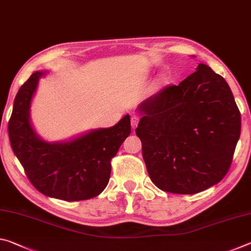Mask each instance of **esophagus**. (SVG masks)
<instances>
[{
    "label": "esophagus",
    "mask_w": 251,
    "mask_h": 251,
    "mask_svg": "<svg viewBox=\"0 0 251 251\" xmlns=\"http://www.w3.org/2000/svg\"><path fill=\"white\" fill-rule=\"evenodd\" d=\"M138 122H139V117L138 116L131 115V117H130V124H131V127H133L134 129L136 128V127H137Z\"/></svg>",
    "instance_id": "obj_1"
}]
</instances>
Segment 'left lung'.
<instances>
[{
    "instance_id": "8db88e82",
    "label": "left lung",
    "mask_w": 251,
    "mask_h": 251,
    "mask_svg": "<svg viewBox=\"0 0 251 251\" xmlns=\"http://www.w3.org/2000/svg\"><path fill=\"white\" fill-rule=\"evenodd\" d=\"M136 135L151 181L164 192L201 193L230 167L241 117L230 87L209 66L169 85L138 106Z\"/></svg>"
}]
</instances>
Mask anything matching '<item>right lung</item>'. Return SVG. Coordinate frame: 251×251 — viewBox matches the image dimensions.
<instances>
[{
	"mask_svg": "<svg viewBox=\"0 0 251 251\" xmlns=\"http://www.w3.org/2000/svg\"><path fill=\"white\" fill-rule=\"evenodd\" d=\"M35 72L15 96L8 121V137L29 181L45 196L77 201L99 196L107 186L110 160L130 134L125 115L109 128L90 130L69 142L48 143L33 129L29 107L40 78Z\"/></svg>",
	"mask_w": 251,
	"mask_h": 251,
	"instance_id": "1",
	"label": "right lung"
}]
</instances>
